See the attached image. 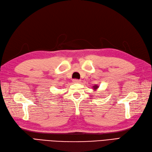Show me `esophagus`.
Listing matches in <instances>:
<instances>
[{"mask_svg":"<svg viewBox=\"0 0 152 152\" xmlns=\"http://www.w3.org/2000/svg\"><path fill=\"white\" fill-rule=\"evenodd\" d=\"M80 81V80L79 79H73V82H74V83H79Z\"/></svg>","mask_w":152,"mask_h":152,"instance_id":"esophagus-1","label":"esophagus"}]
</instances>
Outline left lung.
<instances>
[{
    "mask_svg": "<svg viewBox=\"0 0 152 152\" xmlns=\"http://www.w3.org/2000/svg\"><path fill=\"white\" fill-rule=\"evenodd\" d=\"M93 88L94 89V90H96V89H97L98 88V86L97 85L94 86H93Z\"/></svg>",
    "mask_w": 152,
    "mask_h": 152,
    "instance_id": "1",
    "label": "left lung"
}]
</instances>
